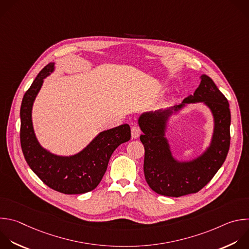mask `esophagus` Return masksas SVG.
I'll list each match as a JSON object with an SVG mask.
<instances>
[{
  "instance_id": "34e87169",
  "label": "esophagus",
  "mask_w": 249,
  "mask_h": 249,
  "mask_svg": "<svg viewBox=\"0 0 249 249\" xmlns=\"http://www.w3.org/2000/svg\"><path fill=\"white\" fill-rule=\"evenodd\" d=\"M131 133H132V138L133 139H137L140 135H141V129L138 125H134L131 128Z\"/></svg>"
}]
</instances>
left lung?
<instances>
[{
	"label": "left lung",
	"instance_id": "obj_1",
	"mask_svg": "<svg viewBox=\"0 0 249 249\" xmlns=\"http://www.w3.org/2000/svg\"><path fill=\"white\" fill-rule=\"evenodd\" d=\"M199 79L200 84L195 94L189 95L183 104L204 102L213 112L215 129L212 143L202 156L188 163L173 159L163 137L164 122L170 110L144 113L139 119L143 133L140 140L144 147V178L149 188L158 195L179 197L199 192L212 180L228 155L231 142L230 105L211 78L202 75ZM182 106L172 109H179Z\"/></svg>",
	"mask_w": 249,
	"mask_h": 249
}]
</instances>
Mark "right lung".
I'll use <instances>...</instances> for the list:
<instances>
[{"label":"right lung","mask_w":249,"mask_h":249,"mask_svg":"<svg viewBox=\"0 0 249 249\" xmlns=\"http://www.w3.org/2000/svg\"><path fill=\"white\" fill-rule=\"evenodd\" d=\"M53 69L46 65L23 96L20 107V144L32 171L49 188L64 195H80L93 191L102 181L109 158L118 145L131 138L128 124L101 133L84 150L70 157L53 155L42 148L36 140L31 109L43 79Z\"/></svg>","instance_id":"1"}]
</instances>
